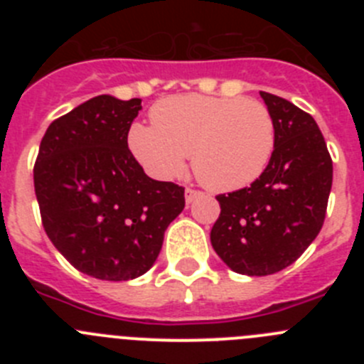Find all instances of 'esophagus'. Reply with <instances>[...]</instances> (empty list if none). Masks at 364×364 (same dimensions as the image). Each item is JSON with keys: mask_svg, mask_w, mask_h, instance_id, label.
Wrapping results in <instances>:
<instances>
[{"mask_svg": "<svg viewBox=\"0 0 364 364\" xmlns=\"http://www.w3.org/2000/svg\"><path fill=\"white\" fill-rule=\"evenodd\" d=\"M198 197H202V191H198V189H193V188L186 189V202H188V204H191V202Z\"/></svg>", "mask_w": 364, "mask_h": 364, "instance_id": "34e87169", "label": "esophagus"}]
</instances>
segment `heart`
I'll list each match as a JSON object with an SVG mask.
<instances>
[{"instance_id": "obj_1", "label": "heart", "mask_w": 364, "mask_h": 364, "mask_svg": "<svg viewBox=\"0 0 364 364\" xmlns=\"http://www.w3.org/2000/svg\"><path fill=\"white\" fill-rule=\"evenodd\" d=\"M151 122L129 129L127 142L138 162L159 178H175L191 154L197 178L215 191L253 184L277 144L272 111L242 96L164 98L151 109Z\"/></svg>"}]
</instances>
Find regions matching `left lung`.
I'll list each match as a JSON object with an SVG mask.
<instances>
[{"mask_svg":"<svg viewBox=\"0 0 364 364\" xmlns=\"http://www.w3.org/2000/svg\"><path fill=\"white\" fill-rule=\"evenodd\" d=\"M277 125L266 171L250 188L217 195L220 215L211 246L233 272L272 275L294 264L326 217L333 166L311 114L281 96L260 91Z\"/></svg>","mask_w":364,"mask_h":364,"instance_id":"8db88e82","label":"left lung"}]
</instances>
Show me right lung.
<instances>
[{
    "instance_id": "obj_1",
    "label": "right lung",
    "mask_w": 364,
    "mask_h": 364,
    "mask_svg": "<svg viewBox=\"0 0 364 364\" xmlns=\"http://www.w3.org/2000/svg\"><path fill=\"white\" fill-rule=\"evenodd\" d=\"M142 100L102 95L56 118L41 138L34 191L41 224L78 272L136 279L154 264L184 188L144 173L127 146Z\"/></svg>"
}]
</instances>
